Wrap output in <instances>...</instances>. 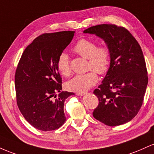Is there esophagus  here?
<instances>
[{"instance_id":"34e87169","label":"esophagus","mask_w":154,"mask_h":154,"mask_svg":"<svg viewBox=\"0 0 154 154\" xmlns=\"http://www.w3.org/2000/svg\"><path fill=\"white\" fill-rule=\"evenodd\" d=\"M86 94V92H77L76 95L82 96V95H84V94Z\"/></svg>"}]
</instances>
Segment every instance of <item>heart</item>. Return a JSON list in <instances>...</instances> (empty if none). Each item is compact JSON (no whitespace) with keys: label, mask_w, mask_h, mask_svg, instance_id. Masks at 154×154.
Masks as SVG:
<instances>
[{"label":"heart","mask_w":154,"mask_h":154,"mask_svg":"<svg viewBox=\"0 0 154 154\" xmlns=\"http://www.w3.org/2000/svg\"><path fill=\"white\" fill-rule=\"evenodd\" d=\"M73 51L82 57L87 59V69L91 70L84 74L75 75L66 83V87L72 91L84 92L97 82L98 76L96 72L100 75L108 72L110 63V51L106 46H97L96 42L86 38L79 40L74 46ZM56 65L58 71L63 76H70L72 70L66 53L63 52L59 55Z\"/></svg>","instance_id":"heart-1"}]
</instances>
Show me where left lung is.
<instances>
[{
    "label": "left lung",
    "mask_w": 154,
    "mask_h": 154,
    "mask_svg": "<svg viewBox=\"0 0 154 154\" xmlns=\"http://www.w3.org/2000/svg\"><path fill=\"white\" fill-rule=\"evenodd\" d=\"M84 32L104 40L110 55L106 75L94 91L99 104L93 116L110 127L127 123L140 109L148 85L140 46L127 29L112 24L93 26Z\"/></svg>",
    "instance_id": "obj_1"
}]
</instances>
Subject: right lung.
Returning <instances> with one entry per match:
<instances>
[{
    "instance_id": "obj_1",
    "label": "right lung",
    "mask_w": 154,
    "mask_h": 154,
    "mask_svg": "<svg viewBox=\"0 0 154 154\" xmlns=\"http://www.w3.org/2000/svg\"><path fill=\"white\" fill-rule=\"evenodd\" d=\"M74 33L63 31L39 35L27 46L17 65V105L26 121L38 130H55L66 120L64 103L74 93L62 91L56 63Z\"/></svg>"
}]
</instances>
